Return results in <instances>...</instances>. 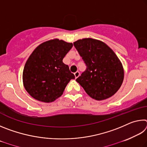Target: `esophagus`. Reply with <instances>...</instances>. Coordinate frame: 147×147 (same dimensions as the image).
Returning <instances> with one entry per match:
<instances>
[{"label":"esophagus","instance_id":"obj_1","mask_svg":"<svg viewBox=\"0 0 147 147\" xmlns=\"http://www.w3.org/2000/svg\"><path fill=\"white\" fill-rule=\"evenodd\" d=\"M79 76H80V72L79 71H76V73H74V76H75L76 78H78Z\"/></svg>","mask_w":147,"mask_h":147}]
</instances>
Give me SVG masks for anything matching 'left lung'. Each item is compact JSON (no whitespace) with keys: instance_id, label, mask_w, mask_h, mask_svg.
I'll list each match as a JSON object with an SVG mask.
<instances>
[{"instance_id":"1","label":"left lung","mask_w":147,"mask_h":147,"mask_svg":"<svg viewBox=\"0 0 147 147\" xmlns=\"http://www.w3.org/2000/svg\"><path fill=\"white\" fill-rule=\"evenodd\" d=\"M73 44L87 67L77 82L96 100L113 96L124 79L123 65L115 53L104 42L92 38L79 39Z\"/></svg>"}]
</instances>
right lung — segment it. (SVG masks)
<instances>
[{"label": "right lung", "instance_id": "right-lung-1", "mask_svg": "<svg viewBox=\"0 0 147 147\" xmlns=\"http://www.w3.org/2000/svg\"><path fill=\"white\" fill-rule=\"evenodd\" d=\"M73 43L58 39L36 47L24 65L23 80L26 91L36 100L52 102L63 94L71 79H74L63 59Z\"/></svg>", "mask_w": 147, "mask_h": 147}]
</instances>
